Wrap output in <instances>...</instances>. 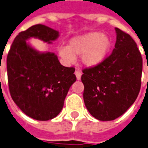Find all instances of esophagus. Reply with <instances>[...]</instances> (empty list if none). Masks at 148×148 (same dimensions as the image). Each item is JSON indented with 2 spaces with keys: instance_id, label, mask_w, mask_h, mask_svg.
<instances>
[{
  "instance_id": "esophagus-1",
  "label": "esophagus",
  "mask_w": 148,
  "mask_h": 148,
  "mask_svg": "<svg viewBox=\"0 0 148 148\" xmlns=\"http://www.w3.org/2000/svg\"><path fill=\"white\" fill-rule=\"evenodd\" d=\"M74 74H75V75H76V78H77V79H78V80H80V79H81L82 73H81V72H80L79 70H75Z\"/></svg>"
}]
</instances>
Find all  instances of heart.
Listing matches in <instances>:
<instances>
[{"label":"heart","mask_w":148,"mask_h":148,"mask_svg":"<svg viewBox=\"0 0 148 148\" xmlns=\"http://www.w3.org/2000/svg\"><path fill=\"white\" fill-rule=\"evenodd\" d=\"M112 47V40L102 32H92L70 40L68 46L58 48L61 57L72 63L76 56H81L82 62L87 66H95L107 57Z\"/></svg>","instance_id":"1"}]
</instances>
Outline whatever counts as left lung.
<instances>
[{
	"mask_svg": "<svg viewBox=\"0 0 148 148\" xmlns=\"http://www.w3.org/2000/svg\"><path fill=\"white\" fill-rule=\"evenodd\" d=\"M112 53L97 66L82 70L83 99L87 110L99 121H112L132 105L141 87L143 58L135 41L116 27Z\"/></svg>",
	"mask_w": 148,
	"mask_h": 148,
	"instance_id": "obj_1",
	"label": "left lung"
}]
</instances>
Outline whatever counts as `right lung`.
Wrapping results in <instances>:
<instances>
[{
    "instance_id": "obj_1",
    "label": "right lung",
    "mask_w": 148,
    "mask_h": 148,
    "mask_svg": "<svg viewBox=\"0 0 148 148\" xmlns=\"http://www.w3.org/2000/svg\"><path fill=\"white\" fill-rule=\"evenodd\" d=\"M58 36L59 32L49 27L34 25L15 37L7 56L11 97L26 115L36 120H51L60 113L76 81L75 69L61 65L54 53L37 52L26 40L36 37L49 44Z\"/></svg>"
}]
</instances>
